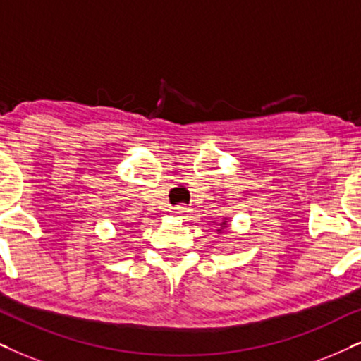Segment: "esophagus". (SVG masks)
Returning <instances> with one entry per match:
<instances>
[{
  "label": "esophagus",
  "mask_w": 361,
  "mask_h": 361,
  "mask_svg": "<svg viewBox=\"0 0 361 361\" xmlns=\"http://www.w3.org/2000/svg\"><path fill=\"white\" fill-rule=\"evenodd\" d=\"M173 213L178 214V216H185V214L188 213V207H185V204H178V207L173 208Z\"/></svg>",
  "instance_id": "1"
}]
</instances>
